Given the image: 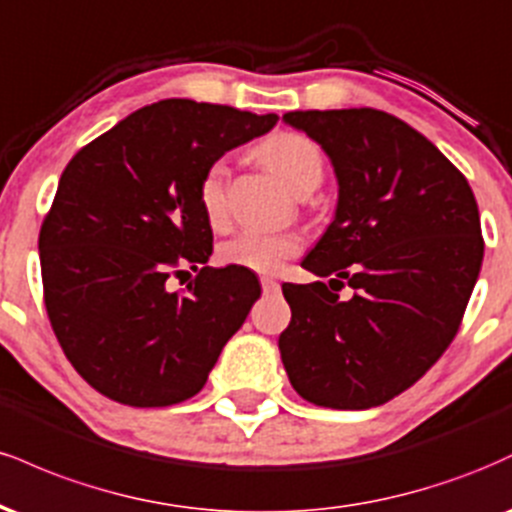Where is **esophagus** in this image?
<instances>
[{
    "instance_id": "1",
    "label": "esophagus",
    "mask_w": 512,
    "mask_h": 512,
    "mask_svg": "<svg viewBox=\"0 0 512 512\" xmlns=\"http://www.w3.org/2000/svg\"><path fill=\"white\" fill-rule=\"evenodd\" d=\"M260 284H262V289L264 291H276V289H279V284H276V279H272V276H262V279H260Z\"/></svg>"
}]
</instances>
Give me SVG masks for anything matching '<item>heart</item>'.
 I'll return each instance as SVG.
<instances>
[{
	"instance_id": "heart-1",
	"label": "heart",
	"mask_w": 512,
	"mask_h": 512,
	"mask_svg": "<svg viewBox=\"0 0 512 512\" xmlns=\"http://www.w3.org/2000/svg\"><path fill=\"white\" fill-rule=\"evenodd\" d=\"M262 161L284 182L293 195H310L325 175V158L315 142L296 132H276L260 146ZM226 178L228 168L223 161L211 163L199 180V207L204 219L219 228L226 221ZM301 250V240L291 233L240 231L238 236L221 245L219 257L226 264L248 267L255 272H276L281 262Z\"/></svg>"
}]
</instances>
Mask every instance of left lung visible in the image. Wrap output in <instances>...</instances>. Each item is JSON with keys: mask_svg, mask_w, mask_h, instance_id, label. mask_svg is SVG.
I'll use <instances>...</instances> for the list:
<instances>
[{"mask_svg": "<svg viewBox=\"0 0 512 512\" xmlns=\"http://www.w3.org/2000/svg\"><path fill=\"white\" fill-rule=\"evenodd\" d=\"M284 122L330 156L339 197L301 262L332 276L330 286H281L291 305L281 361L317 407H378L414 385L460 330L484 260L477 199L424 134L383 110H296ZM344 280L355 289L349 302L329 291Z\"/></svg>", "mask_w": 512, "mask_h": 512, "instance_id": "8db88e82", "label": "left lung"}]
</instances>
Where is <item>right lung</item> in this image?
<instances>
[{"mask_svg":"<svg viewBox=\"0 0 512 512\" xmlns=\"http://www.w3.org/2000/svg\"><path fill=\"white\" fill-rule=\"evenodd\" d=\"M276 120L168 98L67 163L40 228V269L57 342L93 390L129 407H170L207 383L262 289L250 269L207 267L214 236L199 180ZM187 266L196 281L170 292L167 279Z\"/></svg>","mask_w":512,"mask_h":512,"instance_id":"obj_1","label":"right lung"}]
</instances>
